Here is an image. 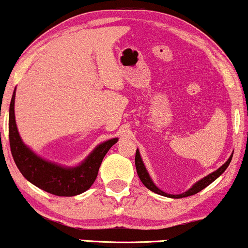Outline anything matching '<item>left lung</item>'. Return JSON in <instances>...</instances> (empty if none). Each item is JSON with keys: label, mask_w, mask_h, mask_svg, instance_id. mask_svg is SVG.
<instances>
[{"label": "left lung", "mask_w": 248, "mask_h": 248, "mask_svg": "<svg viewBox=\"0 0 248 248\" xmlns=\"http://www.w3.org/2000/svg\"><path fill=\"white\" fill-rule=\"evenodd\" d=\"M232 155H233V152L231 153V155L229 156L228 160L225 161L224 164L222 165L220 168L216 169V170L213 171V173L208 174L207 176L202 177V180H199L198 182H196V183H194L193 186H191L189 190H186V192H183V193H181V194L166 193L165 191L160 190L158 186H155V182L152 181L151 176H150L149 171L146 170V167H145V165H144V162H143V160H142V156H140V150H139V149L136 150V155H135V165H136V170H137V174H139V177L140 178V181H142V183L147 187V189L151 190L152 192L160 194V196L168 197V198L180 199V198H184V197H189V196H192V194L198 193L199 191H202V189H205L206 186H208L209 184L213 183V182H214V181L216 180V178H217L218 176H220V175H222V174L224 173L225 169H227L228 166L230 165L231 159H232Z\"/></svg>", "instance_id": "left-lung-1"}]
</instances>
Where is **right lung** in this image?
<instances>
[{
	"label": "right lung",
	"mask_w": 248,
	"mask_h": 248,
	"mask_svg": "<svg viewBox=\"0 0 248 248\" xmlns=\"http://www.w3.org/2000/svg\"><path fill=\"white\" fill-rule=\"evenodd\" d=\"M16 88L9 108V140L14 160L23 176L39 189L59 197H73L83 193L95 182L98 169L118 137L98 144L81 164L62 166L43 159L21 140L15 117Z\"/></svg>",
	"instance_id": "right-lung-1"
}]
</instances>
